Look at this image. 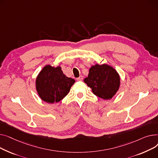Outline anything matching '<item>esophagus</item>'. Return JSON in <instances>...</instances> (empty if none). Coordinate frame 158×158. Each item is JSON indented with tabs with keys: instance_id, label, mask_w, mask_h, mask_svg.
I'll return each mask as SVG.
<instances>
[{
	"instance_id": "34e87169",
	"label": "esophagus",
	"mask_w": 158,
	"mask_h": 158,
	"mask_svg": "<svg viewBox=\"0 0 158 158\" xmlns=\"http://www.w3.org/2000/svg\"><path fill=\"white\" fill-rule=\"evenodd\" d=\"M77 81H82L83 80V77L82 76H80L78 78H77Z\"/></svg>"
}]
</instances>
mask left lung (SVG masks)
Here are the masks:
<instances>
[{
  "instance_id": "left-lung-1",
  "label": "left lung",
  "mask_w": 158,
  "mask_h": 158,
  "mask_svg": "<svg viewBox=\"0 0 158 158\" xmlns=\"http://www.w3.org/2000/svg\"><path fill=\"white\" fill-rule=\"evenodd\" d=\"M84 82L96 96L107 100L112 99L118 91L120 81L117 71L108 64L92 66Z\"/></svg>"
}]
</instances>
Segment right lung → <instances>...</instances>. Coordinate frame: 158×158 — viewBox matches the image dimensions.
Here are the masks:
<instances>
[{
  "instance_id": "1",
  "label": "right lung",
  "mask_w": 158,
  "mask_h": 158,
  "mask_svg": "<svg viewBox=\"0 0 158 158\" xmlns=\"http://www.w3.org/2000/svg\"><path fill=\"white\" fill-rule=\"evenodd\" d=\"M75 80L63 73L61 68L46 65L35 80V87L40 98L48 103H58L68 95Z\"/></svg>"
}]
</instances>
